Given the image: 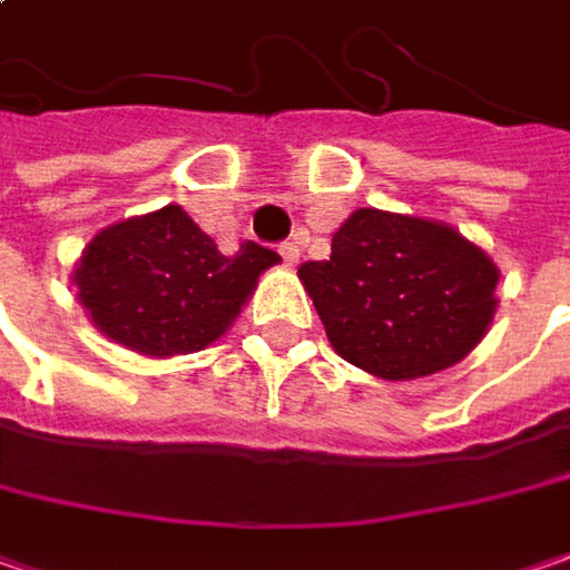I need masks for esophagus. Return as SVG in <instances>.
I'll list each match as a JSON object with an SVG mask.
<instances>
[{
	"mask_svg": "<svg viewBox=\"0 0 570 570\" xmlns=\"http://www.w3.org/2000/svg\"><path fill=\"white\" fill-rule=\"evenodd\" d=\"M278 253H282V259H285L288 266H295V263H298V256H301L298 243H282V246H278Z\"/></svg>",
	"mask_w": 570,
	"mask_h": 570,
	"instance_id": "esophagus-1",
	"label": "esophagus"
}]
</instances>
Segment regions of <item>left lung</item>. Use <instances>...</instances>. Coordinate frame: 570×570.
<instances>
[{
  "instance_id": "1",
  "label": "left lung",
  "mask_w": 570,
  "mask_h": 570,
  "mask_svg": "<svg viewBox=\"0 0 570 570\" xmlns=\"http://www.w3.org/2000/svg\"><path fill=\"white\" fill-rule=\"evenodd\" d=\"M330 346L384 382L462 362L498 311L500 269L455 227L358 208L333 234L330 259L298 269Z\"/></svg>"
}]
</instances>
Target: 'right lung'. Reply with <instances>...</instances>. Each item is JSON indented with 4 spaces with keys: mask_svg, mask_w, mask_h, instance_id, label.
Masks as SVG:
<instances>
[{
    "mask_svg": "<svg viewBox=\"0 0 570 570\" xmlns=\"http://www.w3.org/2000/svg\"><path fill=\"white\" fill-rule=\"evenodd\" d=\"M275 263L278 253L253 240L224 256L179 205H166L99 230L72 285L99 333L163 358L220 340Z\"/></svg>",
    "mask_w": 570,
    "mask_h": 570,
    "instance_id": "add662e5",
    "label": "right lung"
}]
</instances>
